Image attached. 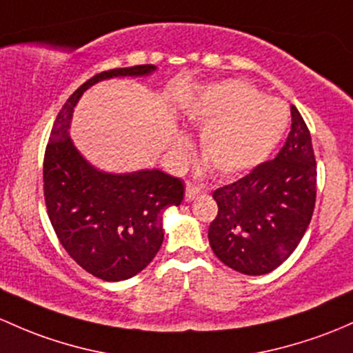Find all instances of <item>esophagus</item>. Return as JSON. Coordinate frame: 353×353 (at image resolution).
<instances>
[{"label":"esophagus","mask_w":353,"mask_h":353,"mask_svg":"<svg viewBox=\"0 0 353 353\" xmlns=\"http://www.w3.org/2000/svg\"><path fill=\"white\" fill-rule=\"evenodd\" d=\"M201 192H205V188L194 186V184H188L186 186V201H192V199L198 198Z\"/></svg>","instance_id":"1"}]
</instances>
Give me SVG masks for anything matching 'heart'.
<instances>
[{
    "mask_svg": "<svg viewBox=\"0 0 353 353\" xmlns=\"http://www.w3.org/2000/svg\"><path fill=\"white\" fill-rule=\"evenodd\" d=\"M189 120L205 125L201 152L223 176H236L264 162L284 137L289 111L277 99L242 81H225L208 88L186 108ZM177 150L186 139L179 137Z\"/></svg>",
    "mask_w": 353,
    "mask_h": 353,
    "instance_id": "b5f03b06",
    "label": "heart"
}]
</instances>
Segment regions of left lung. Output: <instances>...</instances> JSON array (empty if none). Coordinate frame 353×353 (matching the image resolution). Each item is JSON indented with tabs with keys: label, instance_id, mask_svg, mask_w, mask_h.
I'll list each match as a JSON object with an SVG mask.
<instances>
[{
	"label": "left lung",
	"instance_id": "1",
	"mask_svg": "<svg viewBox=\"0 0 353 353\" xmlns=\"http://www.w3.org/2000/svg\"><path fill=\"white\" fill-rule=\"evenodd\" d=\"M291 132L276 159L218 188L208 239L225 265L247 276L277 269L301 242L316 201V161L310 130L291 106Z\"/></svg>",
	"mask_w": 353,
	"mask_h": 353
}]
</instances>
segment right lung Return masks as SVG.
Segmentation results:
<instances>
[{"label":"right lung","instance_id":"right-lung-1","mask_svg":"<svg viewBox=\"0 0 353 353\" xmlns=\"http://www.w3.org/2000/svg\"><path fill=\"white\" fill-rule=\"evenodd\" d=\"M152 70V64L110 69L77 88L55 118L43 157V196L59 242L86 272L110 283L150 264L164 240L162 211L181 205L184 184L157 169L101 172L76 150L68 130L74 106L92 84Z\"/></svg>","mask_w":353,"mask_h":353}]
</instances>
